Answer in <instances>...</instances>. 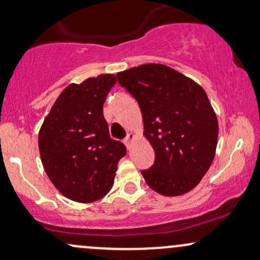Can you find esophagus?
<instances>
[{"label": "esophagus", "mask_w": 260, "mask_h": 260, "mask_svg": "<svg viewBox=\"0 0 260 260\" xmlns=\"http://www.w3.org/2000/svg\"><path fill=\"white\" fill-rule=\"evenodd\" d=\"M134 138H136V136H134L133 133H128L127 134V137H126V138H124V143H126L127 147H129L131 142H132V140H134Z\"/></svg>", "instance_id": "1"}]
</instances>
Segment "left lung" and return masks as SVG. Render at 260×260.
I'll return each mask as SVG.
<instances>
[{"mask_svg": "<svg viewBox=\"0 0 260 260\" xmlns=\"http://www.w3.org/2000/svg\"><path fill=\"white\" fill-rule=\"evenodd\" d=\"M116 77L138 101L144 136L154 149L153 166L142 171L148 186L168 197L189 192L210 168L219 134L204 89L156 63L129 68Z\"/></svg>", "mask_w": 260, "mask_h": 260, "instance_id": "left-lung-1", "label": "left lung"}]
</instances>
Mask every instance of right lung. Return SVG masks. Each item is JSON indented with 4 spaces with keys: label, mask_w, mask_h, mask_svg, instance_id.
Here are the masks:
<instances>
[{
    "label": "right lung",
    "mask_w": 260,
    "mask_h": 260,
    "mask_svg": "<svg viewBox=\"0 0 260 260\" xmlns=\"http://www.w3.org/2000/svg\"><path fill=\"white\" fill-rule=\"evenodd\" d=\"M116 83L100 74L59 94L39 132L45 172L68 199L91 203L111 189L126 147L110 137L103 106Z\"/></svg>",
    "instance_id": "1"
}]
</instances>
